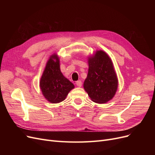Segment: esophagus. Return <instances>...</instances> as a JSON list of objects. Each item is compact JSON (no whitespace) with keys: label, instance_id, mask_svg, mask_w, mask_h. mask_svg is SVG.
<instances>
[{"label":"esophagus","instance_id":"34e87169","mask_svg":"<svg viewBox=\"0 0 155 155\" xmlns=\"http://www.w3.org/2000/svg\"><path fill=\"white\" fill-rule=\"evenodd\" d=\"M76 85H77L78 87H81V85H82V82H81V80H79V81H77L76 82Z\"/></svg>","mask_w":155,"mask_h":155}]
</instances>
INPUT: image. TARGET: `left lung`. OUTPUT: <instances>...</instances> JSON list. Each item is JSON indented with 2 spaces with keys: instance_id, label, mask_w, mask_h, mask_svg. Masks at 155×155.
I'll list each match as a JSON object with an SVG mask.
<instances>
[{
  "instance_id": "8db88e82",
  "label": "left lung",
  "mask_w": 155,
  "mask_h": 155,
  "mask_svg": "<svg viewBox=\"0 0 155 155\" xmlns=\"http://www.w3.org/2000/svg\"><path fill=\"white\" fill-rule=\"evenodd\" d=\"M88 66L84 88L94 102L105 104L114 97L118 88L113 64L108 55L100 50L89 58Z\"/></svg>"
}]
</instances>
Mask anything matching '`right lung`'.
<instances>
[{
	"label": "right lung",
	"instance_id": "right-lung-1",
	"mask_svg": "<svg viewBox=\"0 0 155 155\" xmlns=\"http://www.w3.org/2000/svg\"><path fill=\"white\" fill-rule=\"evenodd\" d=\"M40 87L45 97L50 103L58 104L65 100L68 92L74 88L60 70L59 60L52 55L46 63L40 81Z\"/></svg>",
	"mask_w": 155,
	"mask_h": 155
}]
</instances>
